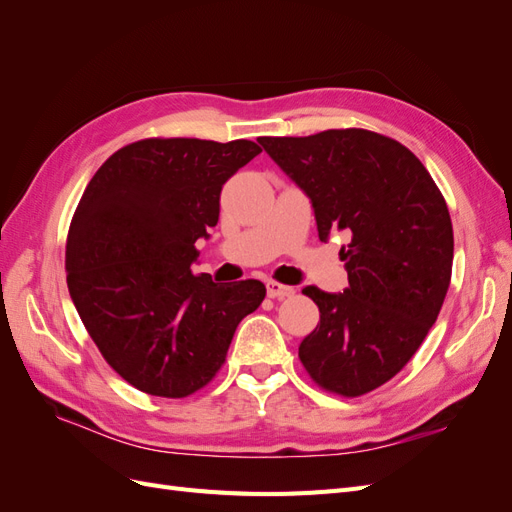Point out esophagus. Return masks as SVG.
I'll list each match as a JSON object with an SVG mask.
<instances>
[{
  "instance_id": "34e87169",
  "label": "esophagus",
  "mask_w": 512,
  "mask_h": 512,
  "mask_svg": "<svg viewBox=\"0 0 512 512\" xmlns=\"http://www.w3.org/2000/svg\"><path fill=\"white\" fill-rule=\"evenodd\" d=\"M267 294L271 299H286L292 297L294 288L292 286H284L280 282H267Z\"/></svg>"
}]
</instances>
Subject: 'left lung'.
<instances>
[{
    "mask_svg": "<svg viewBox=\"0 0 512 512\" xmlns=\"http://www.w3.org/2000/svg\"><path fill=\"white\" fill-rule=\"evenodd\" d=\"M271 160L312 200L318 237L346 232L348 288L303 294L320 322L299 346L312 380L359 397L389 382L436 322L453 271L444 196L414 153L369 130L262 136Z\"/></svg>",
    "mask_w": 512,
    "mask_h": 512,
    "instance_id": "left-lung-1",
    "label": "left lung"
}]
</instances>
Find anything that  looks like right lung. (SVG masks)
Returning <instances> with one entry per match:
<instances>
[{
    "instance_id": "1",
    "label": "right lung",
    "mask_w": 512,
    "mask_h": 512,
    "mask_svg": "<svg viewBox=\"0 0 512 512\" xmlns=\"http://www.w3.org/2000/svg\"><path fill=\"white\" fill-rule=\"evenodd\" d=\"M260 151L243 138H145L85 188L68 230V290L106 363L138 391L179 399L203 389L265 299L258 280L220 286L192 273L222 185Z\"/></svg>"
}]
</instances>
